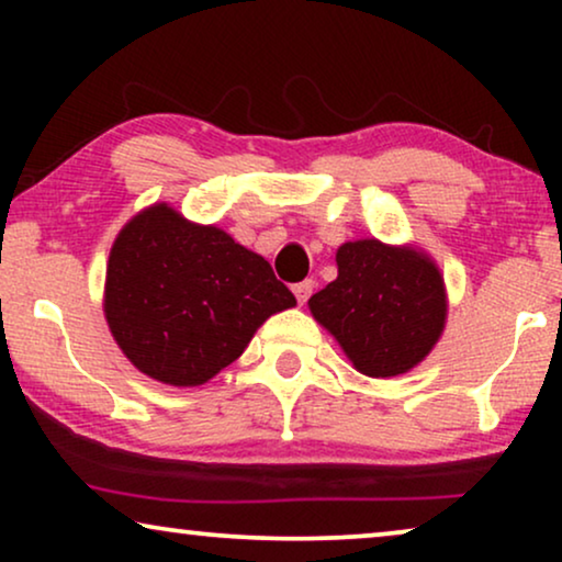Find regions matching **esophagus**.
Masks as SVG:
<instances>
[{
    "label": "esophagus",
    "instance_id": "obj_1",
    "mask_svg": "<svg viewBox=\"0 0 562 562\" xmlns=\"http://www.w3.org/2000/svg\"><path fill=\"white\" fill-rule=\"evenodd\" d=\"M312 289H314V281H299V283H294V296H296V302L299 304H306V299L312 296Z\"/></svg>",
    "mask_w": 562,
    "mask_h": 562
}]
</instances>
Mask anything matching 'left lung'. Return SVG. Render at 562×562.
Wrapping results in <instances>:
<instances>
[{
    "instance_id": "obj_1",
    "label": "left lung",
    "mask_w": 562,
    "mask_h": 562,
    "mask_svg": "<svg viewBox=\"0 0 562 562\" xmlns=\"http://www.w3.org/2000/svg\"><path fill=\"white\" fill-rule=\"evenodd\" d=\"M310 310L360 373L389 379L435 348L448 302L440 271L422 252L356 240L337 250V279L310 299Z\"/></svg>"
}]
</instances>
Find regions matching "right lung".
<instances>
[{
	"label": "right lung",
	"mask_w": 562,
	"mask_h": 562,
	"mask_svg": "<svg viewBox=\"0 0 562 562\" xmlns=\"http://www.w3.org/2000/svg\"><path fill=\"white\" fill-rule=\"evenodd\" d=\"M294 304L266 258L166 204L130 220L112 245L104 314L114 340L171 386L210 381L271 314Z\"/></svg>",
	"instance_id": "obj_1"
}]
</instances>
